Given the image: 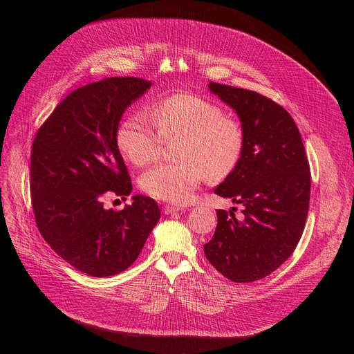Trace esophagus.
Returning a JSON list of instances; mask_svg holds the SVG:
<instances>
[{"label":"esophagus","instance_id":"34e87169","mask_svg":"<svg viewBox=\"0 0 354 354\" xmlns=\"http://www.w3.org/2000/svg\"><path fill=\"white\" fill-rule=\"evenodd\" d=\"M182 211L180 207H175V205H165L163 207V212L165 215H171V214H175V212H179Z\"/></svg>","mask_w":354,"mask_h":354}]
</instances>
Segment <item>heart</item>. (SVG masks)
Here are the masks:
<instances>
[{
	"instance_id": "heart-1",
	"label": "heart",
	"mask_w": 354,
	"mask_h": 354,
	"mask_svg": "<svg viewBox=\"0 0 354 354\" xmlns=\"http://www.w3.org/2000/svg\"><path fill=\"white\" fill-rule=\"evenodd\" d=\"M151 120L155 128L140 115L129 116L118 127L116 142L129 162L145 166L159 156L163 140L179 139L175 146L179 160L160 163L140 178L142 189L156 199L188 202L203 178L225 179L243 158V127L208 99L165 97L151 107Z\"/></svg>"
}]
</instances>
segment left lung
Returning a JSON list of instances; mask_svg holds the SVG:
<instances>
[{"label": "left lung", "mask_w": 354, "mask_h": 354, "mask_svg": "<svg viewBox=\"0 0 354 354\" xmlns=\"http://www.w3.org/2000/svg\"><path fill=\"white\" fill-rule=\"evenodd\" d=\"M231 106L244 132V153L215 194L243 205V216L218 209L203 251L234 283L261 280L294 252L303 235L311 175L301 135L288 111L257 91L209 82Z\"/></svg>", "instance_id": "8db88e82"}]
</instances>
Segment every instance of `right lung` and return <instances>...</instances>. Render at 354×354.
I'll return each instance as SVG.
<instances>
[{"label": "right lung", "instance_id": "add662e5", "mask_svg": "<svg viewBox=\"0 0 354 354\" xmlns=\"http://www.w3.org/2000/svg\"><path fill=\"white\" fill-rule=\"evenodd\" d=\"M139 77H110L79 87L37 130L31 147L30 192L35 224L51 250L91 277L124 271L139 257L160 211L135 195L122 211L109 196L132 192L116 133L130 103L151 87Z\"/></svg>", "mask_w": 354, "mask_h": 354}]
</instances>
